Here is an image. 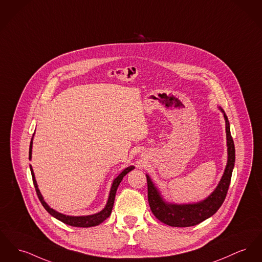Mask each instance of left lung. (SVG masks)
Segmentation results:
<instances>
[{"mask_svg":"<svg viewBox=\"0 0 262 262\" xmlns=\"http://www.w3.org/2000/svg\"><path fill=\"white\" fill-rule=\"evenodd\" d=\"M226 119V132L228 140V164L222 180L215 188V191L206 199L198 204L189 205H169L162 200L159 192L154 187L150 178L147 179V197L151 212L156 219L171 227L186 228L196 226L212 216L220 209L226 199L230 183L231 173L234 166L235 149L233 139L231 138L229 120L224 114Z\"/></svg>","mask_w":262,"mask_h":262,"instance_id":"8db88e82","label":"left lung"}]
</instances>
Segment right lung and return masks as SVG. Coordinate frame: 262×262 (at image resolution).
<instances>
[{"instance_id": "1", "label": "right lung", "mask_w": 262, "mask_h": 262, "mask_svg": "<svg viewBox=\"0 0 262 262\" xmlns=\"http://www.w3.org/2000/svg\"><path fill=\"white\" fill-rule=\"evenodd\" d=\"M31 146H32V139H31V145H30V159L31 157ZM135 169L134 166H129L127 168L123 170V172L114 180L113 185H112V188H111V192H110V196H108V203L105 207V209L103 211H101L100 213L98 214H95L92 215H84V216H70V215H62L60 213L52 210L51 208L48 207L47 203L43 201V198L37 188V184H36V181H35V178H34V174H33V171L32 168L31 167V176H32V181H33V185H34V188H35V191H36V194H37V197L40 201V203L42 204V206L45 207V209L47 210V212L51 215H53L54 217H56L57 220L61 221L62 223L66 224V225H69V226H72V227H78V228H90V227H95V226H98L100 225L101 223H103L107 217H108V215H111L112 213V209H113V206H114V202H115V197H116V192H117V189L119 187V185L121 183V181L123 180V177L132 170Z\"/></svg>"}]
</instances>
